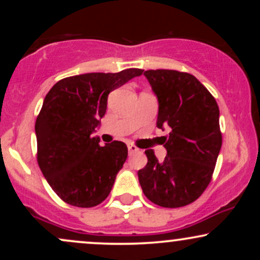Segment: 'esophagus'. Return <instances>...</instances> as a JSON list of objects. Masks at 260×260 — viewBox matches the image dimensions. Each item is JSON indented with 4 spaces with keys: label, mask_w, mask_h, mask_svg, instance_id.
<instances>
[{
    "label": "esophagus",
    "mask_w": 260,
    "mask_h": 260,
    "mask_svg": "<svg viewBox=\"0 0 260 260\" xmlns=\"http://www.w3.org/2000/svg\"><path fill=\"white\" fill-rule=\"evenodd\" d=\"M138 151H139V149L137 148L136 145H133V144H129V145H128V153H129V155L138 153Z\"/></svg>",
    "instance_id": "1"
}]
</instances>
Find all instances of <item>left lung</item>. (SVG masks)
I'll list each match as a JSON object with an SVG mask.
<instances>
[{
  "instance_id": "obj_1",
  "label": "left lung",
  "mask_w": 260,
  "mask_h": 260,
  "mask_svg": "<svg viewBox=\"0 0 260 260\" xmlns=\"http://www.w3.org/2000/svg\"><path fill=\"white\" fill-rule=\"evenodd\" d=\"M159 101L156 126L170 128L162 137L168 150L159 161L148 149L147 165L138 171L143 193L154 204L180 208L190 204L210 183L222 144L219 106L213 95L189 73L145 71Z\"/></svg>"
}]
</instances>
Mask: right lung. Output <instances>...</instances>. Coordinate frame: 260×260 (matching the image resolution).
Listing matches in <instances>:
<instances>
[{"label":"right lung","instance_id":"1","mask_svg":"<svg viewBox=\"0 0 260 260\" xmlns=\"http://www.w3.org/2000/svg\"><path fill=\"white\" fill-rule=\"evenodd\" d=\"M143 70L85 73L56 83L44 99L35 122L38 164L53 192L78 208L99 205L107 198L127 159L123 142L99 145L92 137L107 107V96Z\"/></svg>","mask_w":260,"mask_h":260}]
</instances>
